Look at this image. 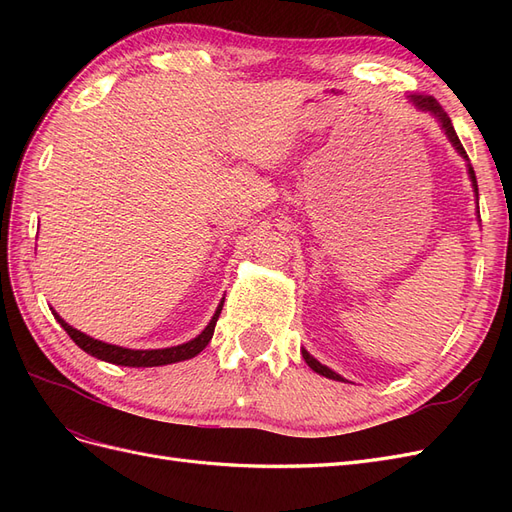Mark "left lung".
<instances>
[{
  "label": "left lung",
  "mask_w": 512,
  "mask_h": 512,
  "mask_svg": "<svg viewBox=\"0 0 512 512\" xmlns=\"http://www.w3.org/2000/svg\"><path fill=\"white\" fill-rule=\"evenodd\" d=\"M412 102L418 106V108H425V111H429L431 115H436L438 119H440V123H442V128H444V132H446V136L451 138V143L455 145V149L461 153L463 158L468 160V153H466V149H463V145H461V141H459V136H457V132H455V128H453V123H451V117H448L444 111H442V106L433 100V98H425V96H412ZM468 173H470V179H472V183H474V192H478V185H476V175H474V168L470 166L468 168ZM478 196V194H476ZM303 352V359H305V363L312 367L316 374H320V376H324V378H331V380H339V382H346L342 376L339 374H335V371H331L327 365H322V363H318L314 356H309V352L307 350H301Z\"/></svg>",
  "instance_id": "8db88e82"
}]
</instances>
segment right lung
<instances>
[{"mask_svg":"<svg viewBox=\"0 0 512 512\" xmlns=\"http://www.w3.org/2000/svg\"><path fill=\"white\" fill-rule=\"evenodd\" d=\"M222 305H224V301L220 303L218 312L213 314L211 322L207 324V329L200 333L198 337H194L192 342L175 346V348H164V350H130V348H121V346H113V344H104V342H98V339H94V337H89L81 331L72 329L70 324L64 318H61L57 312H53V316L61 324V327H64V331L70 335L72 342L79 346L81 350H85L87 354L96 356V359H102V361L113 363V365H126V367H158V365L188 361V359H192V356H196L198 352H203L205 346L211 342L215 322H218V318L222 314Z\"/></svg>","mask_w":512,"mask_h":512,"instance_id":"obj_1","label":"right lung"}]
</instances>
